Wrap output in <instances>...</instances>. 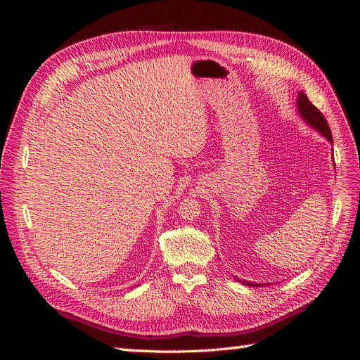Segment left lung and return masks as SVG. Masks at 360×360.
I'll use <instances>...</instances> for the list:
<instances>
[{"label": "left lung", "instance_id": "obj_1", "mask_svg": "<svg viewBox=\"0 0 360 360\" xmlns=\"http://www.w3.org/2000/svg\"><path fill=\"white\" fill-rule=\"evenodd\" d=\"M297 111L300 114V117L307 122L312 129L317 130V132H320L326 139L329 141L330 144H333V139H332V132H330V127L328 124V122H326L324 115L315 108L309 99L308 96L304 93H299V97H297ZM236 281L242 282L243 285H250V287H261L263 284H255V282H248V281H242L236 278Z\"/></svg>", "mask_w": 360, "mask_h": 360}]
</instances>
